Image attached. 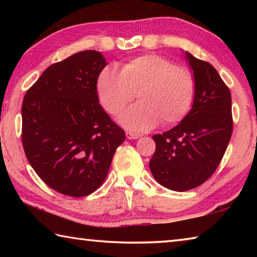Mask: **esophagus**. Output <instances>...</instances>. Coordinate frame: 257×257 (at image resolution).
Wrapping results in <instances>:
<instances>
[{"instance_id": "esophagus-1", "label": "esophagus", "mask_w": 257, "mask_h": 257, "mask_svg": "<svg viewBox=\"0 0 257 257\" xmlns=\"http://www.w3.org/2000/svg\"><path fill=\"white\" fill-rule=\"evenodd\" d=\"M125 136H127L128 139H137V138H141L142 135L141 134H134V133L127 132V133H125Z\"/></svg>"}]
</instances>
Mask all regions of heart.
Wrapping results in <instances>:
<instances>
[{
  "label": "heart",
  "mask_w": 257,
  "mask_h": 257,
  "mask_svg": "<svg viewBox=\"0 0 257 257\" xmlns=\"http://www.w3.org/2000/svg\"><path fill=\"white\" fill-rule=\"evenodd\" d=\"M95 88L99 104L111 115L120 114L136 93L139 102L119 119L134 132L154 128L161 120L165 125L180 122L195 96V80L189 69L175 66L159 54L137 56L121 64L119 71L103 69Z\"/></svg>",
  "instance_id": "b5f03b06"
}]
</instances>
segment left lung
<instances>
[{
	"label": "left lung",
	"instance_id": "1",
	"mask_svg": "<svg viewBox=\"0 0 257 257\" xmlns=\"http://www.w3.org/2000/svg\"><path fill=\"white\" fill-rule=\"evenodd\" d=\"M195 80L193 106L179 124L154 135L150 169L160 185L186 191L202 185L220 164L232 134L231 94L215 68L186 52Z\"/></svg>",
	"mask_w": 257,
	"mask_h": 257
}]
</instances>
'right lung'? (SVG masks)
I'll list each match as a JSON object with an SVG mask.
<instances>
[{"mask_svg": "<svg viewBox=\"0 0 257 257\" xmlns=\"http://www.w3.org/2000/svg\"><path fill=\"white\" fill-rule=\"evenodd\" d=\"M106 64L101 52H78L47 68L24 97L25 154L47 186L68 196H87L103 184L125 138L97 99Z\"/></svg>", "mask_w": 257, "mask_h": 257, "instance_id": "1", "label": "right lung"}]
</instances>
